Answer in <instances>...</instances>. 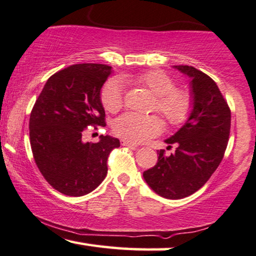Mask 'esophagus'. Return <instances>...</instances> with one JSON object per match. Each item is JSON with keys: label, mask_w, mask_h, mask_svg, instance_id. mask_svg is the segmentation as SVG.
<instances>
[{"label": "esophagus", "mask_w": 256, "mask_h": 256, "mask_svg": "<svg viewBox=\"0 0 256 256\" xmlns=\"http://www.w3.org/2000/svg\"><path fill=\"white\" fill-rule=\"evenodd\" d=\"M121 144H122V146H129V148H132V149L138 148V146H136L135 143L129 142V141H127V140H122V141H121Z\"/></svg>", "instance_id": "esophagus-1"}]
</instances>
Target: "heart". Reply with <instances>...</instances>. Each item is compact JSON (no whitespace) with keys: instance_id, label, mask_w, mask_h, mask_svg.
<instances>
[{"instance_id":"heart-1","label":"heart","mask_w":256,"mask_h":256,"mask_svg":"<svg viewBox=\"0 0 256 256\" xmlns=\"http://www.w3.org/2000/svg\"><path fill=\"white\" fill-rule=\"evenodd\" d=\"M134 82L144 87L155 96L154 108L171 126L183 124L192 110V98L185 90L174 88V82L166 73L148 71L136 76ZM120 79H110L101 90V102L104 110L115 113L124 104V92ZM163 124L158 116H141L126 113L113 124V130L121 138L132 143L144 142L162 132Z\"/></svg>"}]
</instances>
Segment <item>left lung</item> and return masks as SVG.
Returning a JSON list of instances; mask_svg holds the SVG:
<instances>
[{
	"label": "left lung",
	"mask_w": 256,
	"mask_h": 256,
	"mask_svg": "<svg viewBox=\"0 0 256 256\" xmlns=\"http://www.w3.org/2000/svg\"><path fill=\"white\" fill-rule=\"evenodd\" d=\"M191 79L190 116L172 136L166 140V155L157 152L158 160L143 172L146 183L160 197L182 199L199 190L222 162L228 142L230 110L214 80L188 65L174 66Z\"/></svg>",
	"instance_id": "left-lung-1"
}]
</instances>
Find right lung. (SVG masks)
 Instances as JSON below:
<instances>
[{"label":"right lung","mask_w":256,"mask_h":256,"mask_svg":"<svg viewBox=\"0 0 256 256\" xmlns=\"http://www.w3.org/2000/svg\"><path fill=\"white\" fill-rule=\"evenodd\" d=\"M112 73L104 64L71 65L48 79L30 115V144L45 180L62 194L80 197L107 174L108 155L120 141L100 135L82 141L84 129L104 127L101 88Z\"/></svg>","instance_id":"1"}]
</instances>
